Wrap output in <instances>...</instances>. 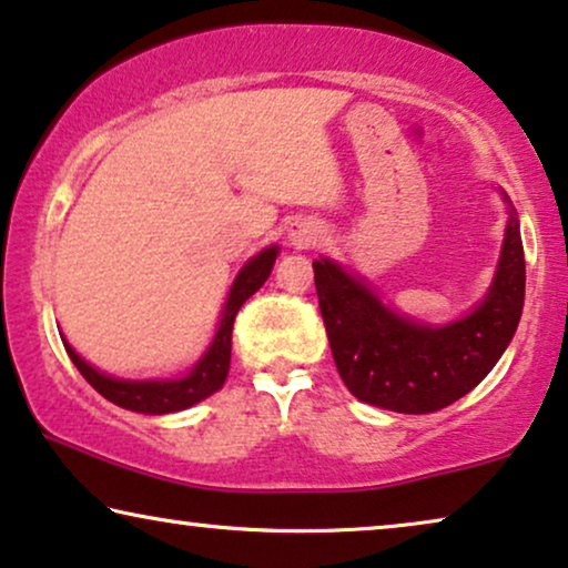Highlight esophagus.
Instances as JSON below:
<instances>
[{
	"instance_id": "esophagus-1",
	"label": "esophagus",
	"mask_w": 568,
	"mask_h": 568,
	"mask_svg": "<svg viewBox=\"0 0 568 568\" xmlns=\"http://www.w3.org/2000/svg\"><path fill=\"white\" fill-rule=\"evenodd\" d=\"M288 239L293 241V246H298V248L314 246L316 241H320V229L312 223H293Z\"/></svg>"
}]
</instances>
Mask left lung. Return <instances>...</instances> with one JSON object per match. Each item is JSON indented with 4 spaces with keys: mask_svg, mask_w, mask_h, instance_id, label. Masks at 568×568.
Wrapping results in <instances>:
<instances>
[{
    "mask_svg": "<svg viewBox=\"0 0 568 568\" xmlns=\"http://www.w3.org/2000/svg\"><path fill=\"white\" fill-rule=\"evenodd\" d=\"M501 196L509 217L488 293L447 324L399 314L329 256L314 262L332 358L361 403L407 415L442 410L478 387L509 347L525 306V248L517 210Z\"/></svg>",
    "mask_w": 568,
    "mask_h": 568,
    "instance_id": "left-lung-1",
    "label": "left lung"
}]
</instances>
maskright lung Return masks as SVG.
Listing matches in <instances>:
<instances>
[{"label": "right lung", "instance_id": "obj_1", "mask_svg": "<svg viewBox=\"0 0 568 568\" xmlns=\"http://www.w3.org/2000/svg\"><path fill=\"white\" fill-rule=\"evenodd\" d=\"M277 254L280 248L275 244L264 246L260 254L246 260L244 267L239 270V275L233 280L229 291V298H225L223 304L221 322H217L213 343L207 345L202 358L196 361L186 374L173 376V379H116V376L98 372L93 363L82 358V355L62 337L67 355H70L74 366H78V372L85 376V382L98 392V395H103L113 405L124 407V410L142 415H165L186 410V407L215 395V392L225 384V376H229L231 368L233 320H236L244 301L252 298L264 285V280L270 277Z\"/></svg>", "mask_w": 568, "mask_h": 568}]
</instances>
